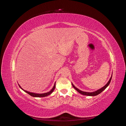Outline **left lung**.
I'll use <instances>...</instances> for the list:
<instances>
[{
  "instance_id": "obj_1",
  "label": "left lung",
  "mask_w": 126,
  "mask_h": 126,
  "mask_svg": "<svg viewBox=\"0 0 126 126\" xmlns=\"http://www.w3.org/2000/svg\"><path fill=\"white\" fill-rule=\"evenodd\" d=\"M112 74L111 75V77H110V79L109 80V81H108L107 83H106V85H105L104 87H102L101 88L99 89L98 90H97L96 91H94V92H91V93H90V92H85V91H81L80 90H79V89H78L77 88H76L73 85V83H72V86H73L74 88L78 91V93H79L80 94H81L85 95V96H97V95L100 94L101 92H102V91H104L106 88L109 86V85L110 84V81H111V78H112Z\"/></svg>"
}]
</instances>
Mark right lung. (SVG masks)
<instances>
[{
  "label": "right lung",
  "mask_w": 126,
  "mask_h": 126,
  "mask_svg": "<svg viewBox=\"0 0 126 126\" xmlns=\"http://www.w3.org/2000/svg\"><path fill=\"white\" fill-rule=\"evenodd\" d=\"M18 85L22 90H24L25 92H26V93H27L29 94H30L31 96H32L33 97H45L49 96V95H50L53 92V91H54V90L55 89V87H56V82H55L54 87H53V88L51 89L50 91H49V92L43 93V94H37V93H32V92H29V91H28L22 89V88L21 87V86L19 85V84H18Z\"/></svg>",
  "instance_id": "add662e5"
}]
</instances>
